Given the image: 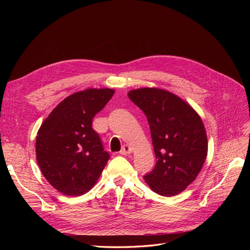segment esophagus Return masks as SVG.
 I'll list each match as a JSON object with an SVG mask.
<instances>
[{
  "label": "esophagus",
  "mask_w": 250,
  "mask_h": 250,
  "mask_svg": "<svg viewBox=\"0 0 250 250\" xmlns=\"http://www.w3.org/2000/svg\"><path fill=\"white\" fill-rule=\"evenodd\" d=\"M131 152H132V148L130 146H128V145H124L120 151V153L123 154V155H128V154H130Z\"/></svg>",
  "instance_id": "1"
}]
</instances>
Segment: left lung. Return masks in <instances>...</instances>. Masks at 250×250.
<instances>
[{
    "mask_svg": "<svg viewBox=\"0 0 250 250\" xmlns=\"http://www.w3.org/2000/svg\"><path fill=\"white\" fill-rule=\"evenodd\" d=\"M129 99L148 119L156 165L145 183L162 196H174L198 176L208 155L206 127L190 104L167 89L142 87Z\"/></svg>",
    "mask_w": 250,
    "mask_h": 250,
    "instance_id": "obj_1",
    "label": "left lung"
}]
</instances>
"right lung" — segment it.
I'll return each instance as SVG.
<instances>
[{"label":"right lung","instance_id":"obj_1","mask_svg":"<svg viewBox=\"0 0 250 250\" xmlns=\"http://www.w3.org/2000/svg\"><path fill=\"white\" fill-rule=\"evenodd\" d=\"M113 94L112 88H86L67 96L37 131V164L48 183L63 195L87 193L109 160L92 123Z\"/></svg>","mask_w":250,"mask_h":250}]
</instances>
